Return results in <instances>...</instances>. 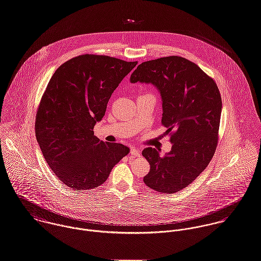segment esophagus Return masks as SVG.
I'll use <instances>...</instances> for the list:
<instances>
[{"mask_svg": "<svg viewBox=\"0 0 261 261\" xmlns=\"http://www.w3.org/2000/svg\"><path fill=\"white\" fill-rule=\"evenodd\" d=\"M130 154H132L133 156H140V155H141V151H140V149L133 147V148L130 149Z\"/></svg>", "mask_w": 261, "mask_h": 261, "instance_id": "34e87169", "label": "esophagus"}]
</instances>
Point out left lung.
<instances>
[{"label": "left lung", "mask_w": 261, "mask_h": 261, "mask_svg": "<svg viewBox=\"0 0 261 261\" xmlns=\"http://www.w3.org/2000/svg\"><path fill=\"white\" fill-rule=\"evenodd\" d=\"M130 83L151 84L158 89L162 123L172 144L165 156L152 147L142 150L150 166L143 181L163 193L184 190L206 168L215 152L222 109L218 88L197 65L177 56L139 65Z\"/></svg>", "instance_id": "obj_1"}]
</instances>
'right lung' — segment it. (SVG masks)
<instances>
[{"label":"right lung","mask_w":261,"mask_h":261,"mask_svg":"<svg viewBox=\"0 0 261 261\" xmlns=\"http://www.w3.org/2000/svg\"><path fill=\"white\" fill-rule=\"evenodd\" d=\"M137 64L83 55L63 64L49 80L36 117V137L50 169L71 190L99 187L129 152L121 143L100 141L93 129Z\"/></svg>","instance_id":"1"}]
</instances>
